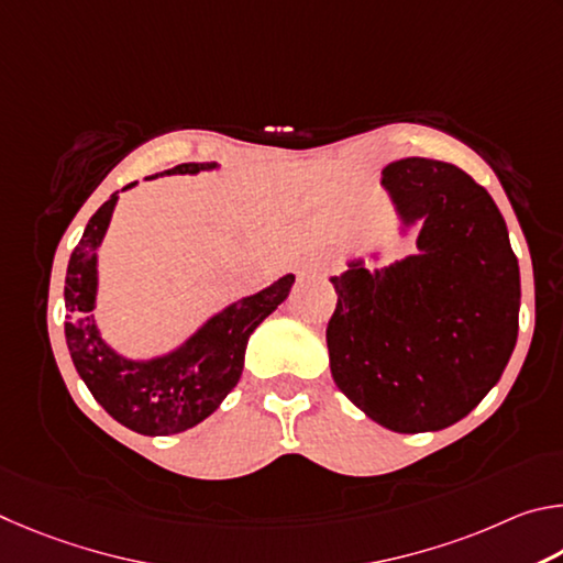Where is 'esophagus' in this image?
Instances as JSON below:
<instances>
[{
    "instance_id": "34e87169",
    "label": "esophagus",
    "mask_w": 563,
    "mask_h": 563,
    "mask_svg": "<svg viewBox=\"0 0 563 563\" xmlns=\"http://www.w3.org/2000/svg\"><path fill=\"white\" fill-rule=\"evenodd\" d=\"M321 272H329V266L327 264H307V266H301V276L321 274Z\"/></svg>"
}]
</instances>
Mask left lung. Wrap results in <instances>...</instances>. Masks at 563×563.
Wrapping results in <instances>:
<instances>
[{"instance_id":"left-lung-1","label":"left lung","mask_w":563,"mask_h":563,"mask_svg":"<svg viewBox=\"0 0 563 563\" xmlns=\"http://www.w3.org/2000/svg\"><path fill=\"white\" fill-rule=\"evenodd\" d=\"M418 254L386 269L361 262L331 276V376L393 432L455 426L507 368L519 331V264L505 217L460 167L402 157L383 167Z\"/></svg>"}]
</instances>
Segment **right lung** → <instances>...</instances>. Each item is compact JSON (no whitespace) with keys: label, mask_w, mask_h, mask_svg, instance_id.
Listing matches in <instances>:
<instances>
[{"label":"right lung","mask_w":563,"mask_h":563,"mask_svg":"<svg viewBox=\"0 0 563 563\" xmlns=\"http://www.w3.org/2000/svg\"><path fill=\"white\" fill-rule=\"evenodd\" d=\"M217 163H183L165 175L212 170ZM135 185V183H131ZM131 185H125L128 190ZM111 195L88 220L66 269V346L78 376L113 420L141 435H175L220 408L244 368L252 331L289 297L294 274L282 276L254 297L217 313L183 349L147 363L125 361L103 343L91 311L96 307V250L111 222Z\"/></svg>","instance_id":"add662e5"}]
</instances>
